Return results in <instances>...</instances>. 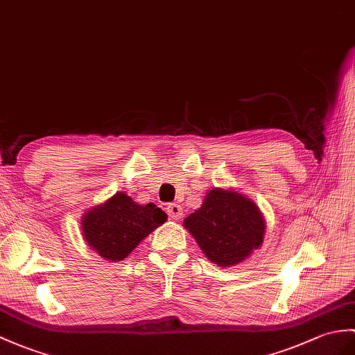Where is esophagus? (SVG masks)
I'll list each match as a JSON object with an SVG mask.
<instances>
[{
  "label": "esophagus",
  "mask_w": 355,
  "mask_h": 355,
  "mask_svg": "<svg viewBox=\"0 0 355 355\" xmlns=\"http://www.w3.org/2000/svg\"><path fill=\"white\" fill-rule=\"evenodd\" d=\"M166 211L171 219L174 220H178L181 219V216H183V209H181L180 204H169L166 207Z\"/></svg>",
  "instance_id": "obj_1"
}]
</instances>
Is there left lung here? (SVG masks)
Instances as JSON below:
<instances>
[{
	"mask_svg": "<svg viewBox=\"0 0 355 355\" xmlns=\"http://www.w3.org/2000/svg\"><path fill=\"white\" fill-rule=\"evenodd\" d=\"M184 228L218 266H236L259 250L266 220L259 205L236 189L211 187L201 207L189 215Z\"/></svg>",
	"mask_w": 355,
	"mask_h": 355,
	"instance_id": "8db88e82",
	"label": "left lung"
}]
</instances>
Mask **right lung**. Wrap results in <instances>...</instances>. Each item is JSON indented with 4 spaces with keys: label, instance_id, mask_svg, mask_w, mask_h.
<instances>
[{
    "label": "right lung",
    "instance_id": "right-lung-1",
    "mask_svg": "<svg viewBox=\"0 0 355 355\" xmlns=\"http://www.w3.org/2000/svg\"><path fill=\"white\" fill-rule=\"evenodd\" d=\"M166 219V213L154 202L142 205L125 192H116L81 216V232L90 250L104 260L118 263Z\"/></svg>",
    "mask_w": 355,
    "mask_h": 355
}]
</instances>
